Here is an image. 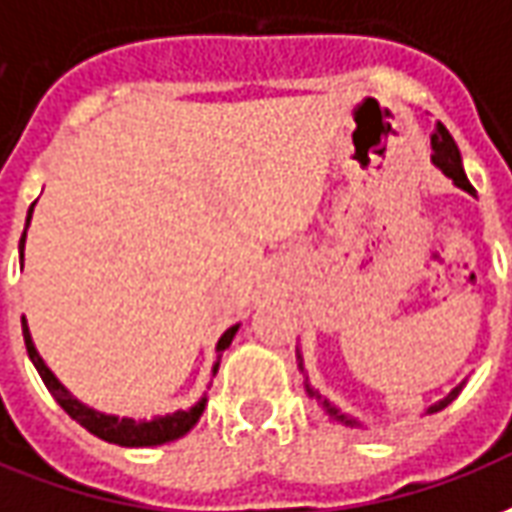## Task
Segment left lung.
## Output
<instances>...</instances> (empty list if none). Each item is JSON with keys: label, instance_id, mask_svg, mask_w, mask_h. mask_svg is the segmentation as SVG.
I'll list each match as a JSON object with an SVG mask.
<instances>
[{"label": "left lung", "instance_id": "left-lung-1", "mask_svg": "<svg viewBox=\"0 0 512 512\" xmlns=\"http://www.w3.org/2000/svg\"><path fill=\"white\" fill-rule=\"evenodd\" d=\"M432 163L438 166V169L449 177V180L455 182L457 188H463V191H468L471 196H477V191H474V185L468 182L466 171H463V160H460V152H457V144L455 138L449 135V130L443 127V124H438L435 127V132H432ZM299 368H302V355H299ZM463 391V382L457 385V388H452V391L443 396L441 402H435V405H430L427 410H424V416H430V413H438V410H443L446 405H452L457 399V393ZM307 393L313 396L318 402V407L327 413V416L332 418V421H338V424H343V427H360V421H355L352 416H346V413H341L338 407L332 405L330 399H324L321 393L313 391L310 385H307Z\"/></svg>", "mask_w": 512, "mask_h": 512}]
</instances>
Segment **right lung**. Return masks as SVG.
Returning a JSON list of instances; mask_svg holds the SVG:
<instances>
[{
	"label": "right lung",
	"instance_id": "obj_1",
	"mask_svg": "<svg viewBox=\"0 0 512 512\" xmlns=\"http://www.w3.org/2000/svg\"><path fill=\"white\" fill-rule=\"evenodd\" d=\"M32 207L30 205V213H27V227H30V219H32ZM27 227L21 232V266H24V238H27ZM21 330H24V343H27V355H30L32 366L38 368V374H41V380L44 385L49 388V393L55 396V402L66 413H69L74 421H80L85 430L96 435V438H102L107 443H119V446H160V443H169V441H177L182 438L185 432L194 430V424L199 421L202 416V410H205V402L207 396H202L194 407H188V410H177V413H169V416H157L152 421H135V418H119V416H107V413H99L94 407L82 405L80 399H74L60 380H57L55 374L49 371V366L44 363V357L38 355V349H35V343H32V335H30V327H27V318L21 316ZM235 332H238V324L230 327V330L224 332L216 343V352H224L227 346L232 343L235 338ZM219 371V363L213 366V374Z\"/></svg>",
	"mask_w": 512,
	"mask_h": 512
}]
</instances>
